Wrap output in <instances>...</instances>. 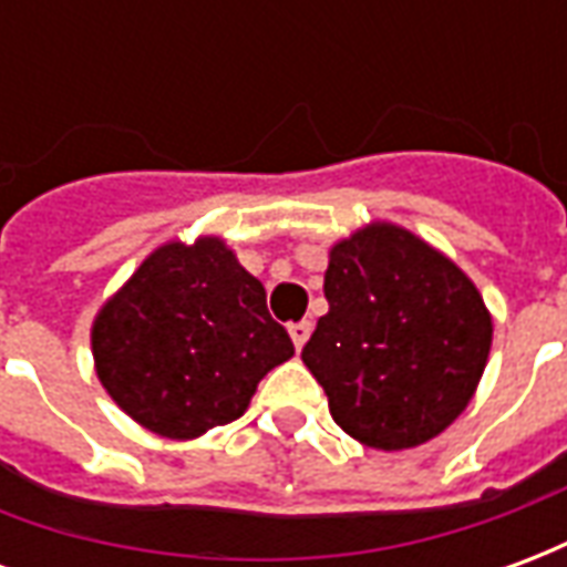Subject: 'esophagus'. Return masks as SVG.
Here are the masks:
<instances>
[{"label": "esophagus", "instance_id": "1", "mask_svg": "<svg viewBox=\"0 0 567 567\" xmlns=\"http://www.w3.org/2000/svg\"><path fill=\"white\" fill-rule=\"evenodd\" d=\"M288 333H291V343H295V349L300 352V349L307 346L309 333H312V321H297V324L288 328Z\"/></svg>", "mask_w": 567, "mask_h": 567}]
</instances>
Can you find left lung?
I'll list each match as a JSON object with an SVG mask.
<instances>
[{"mask_svg": "<svg viewBox=\"0 0 567 567\" xmlns=\"http://www.w3.org/2000/svg\"><path fill=\"white\" fill-rule=\"evenodd\" d=\"M328 316L303 364L337 425L370 450H413L462 416L486 370L492 312L471 276L392 221L328 251Z\"/></svg>", "mask_w": 567, "mask_h": 567, "instance_id": "left-lung-1", "label": "left lung"}]
</instances>
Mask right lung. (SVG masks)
I'll return each instance as SVG.
<instances>
[{"instance_id": "right-lung-1", "label": "right lung", "mask_w": 567, "mask_h": 567, "mask_svg": "<svg viewBox=\"0 0 567 567\" xmlns=\"http://www.w3.org/2000/svg\"><path fill=\"white\" fill-rule=\"evenodd\" d=\"M91 349L109 398L169 440L243 416L258 382L295 355L264 285L221 236L154 248L100 307Z\"/></svg>"}]
</instances>
